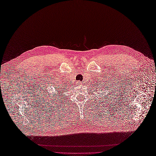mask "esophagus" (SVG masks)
I'll list each match as a JSON object with an SVG mask.
<instances>
[{
	"mask_svg": "<svg viewBox=\"0 0 156 156\" xmlns=\"http://www.w3.org/2000/svg\"><path fill=\"white\" fill-rule=\"evenodd\" d=\"M82 84V82H81L80 81L77 82V85H78V86H81Z\"/></svg>",
	"mask_w": 156,
	"mask_h": 156,
	"instance_id": "34e87169",
	"label": "esophagus"
}]
</instances>
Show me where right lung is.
Returning a JSON list of instances; mask_svg holds the SVG:
<instances>
[{
  "instance_id": "obj_1",
  "label": "right lung",
  "mask_w": 156,
  "mask_h": 156,
  "mask_svg": "<svg viewBox=\"0 0 156 156\" xmlns=\"http://www.w3.org/2000/svg\"><path fill=\"white\" fill-rule=\"evenodd\" d=\"M51 87H52V86H51ZM53 87H54V86H53ZM61 87H62L61 84H59L57 85H54V87H53V89H51V91H48V88L45 89V96H47L48 100H50V101L52 100V101H54V99L52 98H54V97H55V94H58L59 92H60V90H62V88ZM54 88H55L54 89H53Z\"/></svg>"
}]
</instances>
